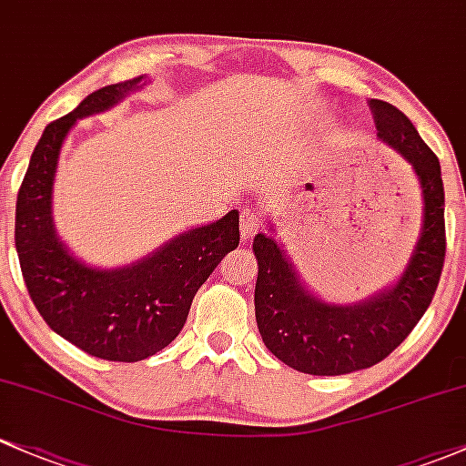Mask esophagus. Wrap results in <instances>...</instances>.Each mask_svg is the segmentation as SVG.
<instances>
[{
	"mask_svg": "<svg viewBox=\"0 0 466 466\" xmlns=\"http://www.w3.org/2000/svg\"><path fill=\"white\" fill-rule=\"evenodd\" d=\"M260 225H263V218H260L258 208H245L241 214V238L243 241H249L254 238V234L258 232Z\"/></svg>",
	"mask_w": 466,
	"mask_h": 466,
	"instance_id": "34e87169",
	"label": "esophagus"
}]
</instances>
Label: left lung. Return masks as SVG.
I'll return each instance as SVG.
<instances>
[{"mask_svg":"<svg viewBox=\"0 0 466 466\" xmlns=\"http://www.w3.org/2000/svg\"><path fill=\"white\" fill-rule=\"evenodd\" d=\"M378 139L411 167L422 201L420 234L400 276L358 303H329L314 294L288 249L268 234L254 237L258 260L254 289L257 325L265 347L291 370L311 376H342L367 370L411 334L422 319L444 263V186L441 161L400 110L380 99L370 101Z\"/></svg>","mask_w":466,"mask_h":466,"instance_id":"1","label":"left lung"}]
</instances>
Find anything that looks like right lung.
Here are the masks:
<instances>
[{
  "mask_svg": "<svg viewBox=\"0 0 466 466\" xmlns=\"http://www.w3.org/2000/svg\"><path fill=\"white\" fill-rule=\"evenodd\" d=\"M150 84L147 76L106 86L46 126L17 194L15 248L30 299L61 339L86 354L137 362L170 345L192 299L221 258L238 245V212L186 229L121 268H95L59 238L53 218L55 177L64 141L79 119L115 108Z\"/></svg>",
  "mask_w": 466,
  "mask_h": 466,
  "instance_id": "1",
  "label": "right lung"
}]
</instances>
